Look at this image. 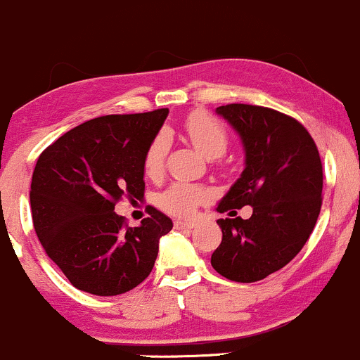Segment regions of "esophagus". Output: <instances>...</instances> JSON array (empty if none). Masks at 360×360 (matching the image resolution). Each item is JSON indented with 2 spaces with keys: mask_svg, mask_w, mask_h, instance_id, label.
<instances>
[{
  "mask_svg": "<svg viewBox=\"0 0 360 360\" xmlns=\"http://www.w3.org/2000/svg\"><path fill=\"white\" fill-rule=\"evenodd\" d=\"M196 226V223L194 221H181V220H176L174 221V229L176 230H191Z\"/></svg>",
  "mask_w": 360,
  "mask_h": 360,
  "instance_id": "34e87169",
  "label": "esophagus"
}]
</instances>
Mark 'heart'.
Returning a JSON list of instances; mask_svg holds the SVG:
<instances>
[{
    "mask_svg": "<svg viewBox=\"0 0 360 360\" xmlns=\"http://www.w3.org/2000/svg\"><path fill=\"white\" fill-rule=\"evenodd\" d=\"M186 134L188 139L198 150L203 154L206 159H218L226 152L229 147V135L225 128L210 117L205 111H196L191 117L186 120ZM169 148V135L166 131L157 134L154 140L148 146L143 159V169L146 174L150 177H157L162 172L164 160H166ZM208 198V191L200 184L184 183V181H176L167 186L162 193L157 196V205L174 217H189L194 213L203 201Z\"/></svg>",
    "mask_w": 360,
    "mask_h": 360,
    "instance_id": "1",
    "label": "heart"
}]
</instances>
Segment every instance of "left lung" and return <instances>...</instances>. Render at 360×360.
I'll use <instances>...</instances> for the list:
<instances>
[{
    "instance_id": "left-lung-1",
    "label": "left lung",
    "mask_w": 360,
    "mask_h": 360,
    "mask_svg": "<svg viewBox=\"0 0 360 360\" xmlns=\"http://www.w3.org/2000/svg\"><path fill=\"white\" fill-rule=\"evenodd\" d=\"M240 137L243 171L221 198L217 220L221 243L212 255L213 269L235 283H255L283 269L311 235L321 208L323 171L307 128L279 111L254 105L218 106ZM249 204V221L235 209Z\"/></svg>"
}]
</instances>
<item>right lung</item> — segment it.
<instances>
[{"label": "right lung", "instance_id": "obj_1", "mask_svg": "<svg viewBox=\"0 0 360 360\" xmlns=\"http://www.w3.org/2000/svg\"><path fill=\"white\" fill-rule=\"evenodd\" d=\"M167 115L162 108L89 120L37 160L30 189L35 233L74 288L117 296L150 274L172 220L148 206L150 217L125 226L115 203L143 196V159Z\"/></svg>", "mask_w": 360, "mask_h": 360}]
</instances>
